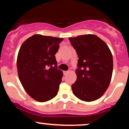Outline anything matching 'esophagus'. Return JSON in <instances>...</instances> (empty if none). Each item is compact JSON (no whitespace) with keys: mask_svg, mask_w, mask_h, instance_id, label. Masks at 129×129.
Returning a JSON list of instances; mask_svg holds the SVG:
<instances>
[{"mask_svg":"<svg viewBox=\"0 0 129 129\" xmlns=\"http://www.w3.org/2000/svg\"><path fill=\"white\" fill-rule=\"evenodd\" d=\"M69 71H64V72H63V74H64V75H66L69 73Z\"/></svg>","mask_w":129,"mask_h":129,"instance_id":"1","label":"esophagus"}]
</instances>
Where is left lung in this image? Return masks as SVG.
I'll return each instance as SVG.
<instances>
[{
    "label": "left lung",
    "mask_w": 129,
    "mask_h": 129,
    "mask_svg": "<svg viewBox=\"0 0 129 129\" xmlns=\"http://www.w3.org/2000/svg\"><path fill=\"white\" fill-rule=\"evenodd\" d=\"M78 56L77 79L72 88L79 100L91 102L103 95L110 84L113 56L109 47L94 35L69 38Z\"/></svg>",
    "instance_id": "left-lung-1"
}]
</instances>
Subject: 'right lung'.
<instances>
[{"instance_id":"obj_1","label":"right lung","mask_w":129,"mask_h":129,"mask_svg":"<svg viewBox=\"0 0 129 129\" xmlns=\"http://www.w3.org/2000/svg\"><path fill=\"white\" fill-rule=\"evenodd\" d=\"M62 38L35 35L22 44L17 59L19 79L26 93L43 103L57 94L63 73L55 54Z\"/></svg>"}]
</instances>
